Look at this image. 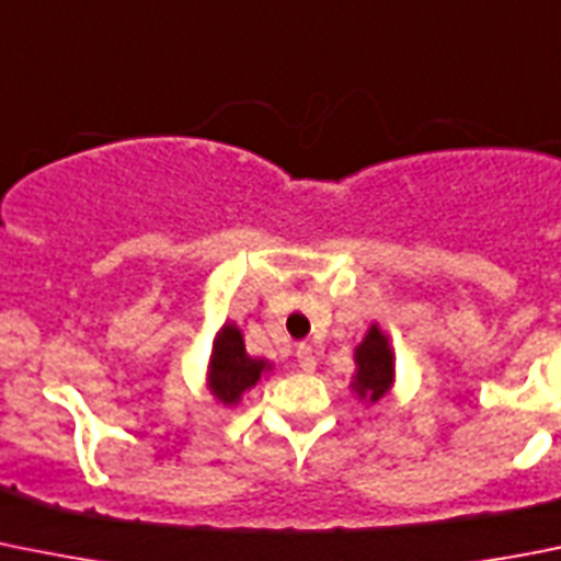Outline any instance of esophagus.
Segmentation results:
<instances>
[{"mask_svg": "<svg viewBox=\"0 0 561 561\" xmlns=\"http://www.w3.org/2000/svg\"><path fill=\"white\" fill-rule=\"evenodd\" d=\"M296 363H298V368L301 370H307V374H312V370H316V352H312L310 345H298L296 348Z\"/></svg>", "mask_w": 561, "mask_h": 561, "instance_id": "34e87169", "label": "esophagus"}]
</instances>
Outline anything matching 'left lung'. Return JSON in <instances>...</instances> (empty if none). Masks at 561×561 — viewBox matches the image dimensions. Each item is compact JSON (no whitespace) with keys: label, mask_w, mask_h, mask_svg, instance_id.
Instances as JSON below:
<instances>
[{"label":"left lung","mask_w":561,"mask_h":561,"mask_svg":"<svg viewBox=\"0 0 561 561\" xmlns=\"http://www.w3.org/2000/svg\"><path fill=\"white\" fill-rule=\"evenodd\" d=\"M357 376H354V390L363 399L379 401L392 381V354L387 348V337L379 329H370L357 348Z\"/></svg>","instance_id":"8db88e82"}]
</instances>
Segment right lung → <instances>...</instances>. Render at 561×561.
I'll return each instance as SVG.
<instances>
[{
	"label": "right lung",
	"instance_id": "obj_1",
	"mask_svg": "<svg viewBox=\"0 0 561 561\" xmlns=\"http://www.w3.org/2000/svg\"><path fill=\"white\" fill-rule=\"evenodd\" d=\"M265 368L268 365L263 359L245 357L240 329L229 323V327L218 332L216 352H213V359H209V387H213V392L224 404H234L243 396V390L256 385V379H260Z\"/></svg>",
	"mask_w": 561,
	"mask_h": 561
}]
</instances>
